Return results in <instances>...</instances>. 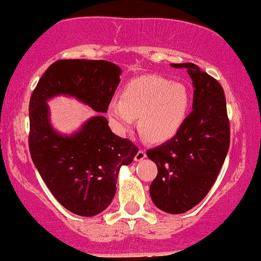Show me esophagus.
<instances>
[{"mask_svg":"<svg viewBox=\"0 0 261 261\" xmlns=\"http://www.w3.org/2000/svg\"><path fill=\"white\" fill-rule=\"evenodd\" d=\"M144 159H146V152H144V150H139V152L136 153L135 157H134L135 162H141Z\"/></svg>","mask_w":261,"mask_h":261,"instance_id":"1","label":"esophagus"}]
</instances>
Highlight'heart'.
Segmentation results:
<instances>
[{
  "instance_id": "heart-1",
  "label": "heart",
  "mask_w": 261,
  "mask_h": 261,
  "mask_svg": "<svg viewBox=\"0 0 261 261\" xmlns=\"http://www.w3.org/2000/svg\"><path fill=\"white\" fill-rule=\"evenodd\" d=\"M190 105V92L182 83L144 75L123 88L120 99L109 102L108 113L119 133L127 132L139 118L140 134L150 143H164L180 130Z\"/></svg>"
}]
</instances>
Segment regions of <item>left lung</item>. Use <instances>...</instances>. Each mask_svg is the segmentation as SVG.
Here are the masks:
<instances>
[{
  "label": "left lung",
  "mask_w": 261,
  "mask_h": 261,
  "mask_svg": "<svg viewBox=\"0 0 261 261\" xmlns=\"http://www.w3.org/2000/svg\"><path fill=\"white\" fill-rule=\"evenodd\" d=\"M193 84V111L177 135L149 149L157 165L150 196L157 208L182 214L196 206L214 185L230 144V126L221 84L194 63H179Z\"/></svg>",
  "instance_id": "left-lung-1"
}]
</instances>
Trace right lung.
I'll list each match as a JSON object with an SVG mask.
<instances>
[{
  "label": "right lung",
  "mask_w": 261,
  "mask_h": 261,
  "mask_svg": "<svg viewBox=\"0 0 261 261\" xmlns=\"http://www.w3.org/2000/svg\"><path fill=\"white\" fill-rule=\"evenodd\" d=\"M121 69L104 60H60L48 67L30 99L29 146L33 164L54 198L80 216H95L110 206L122 165L139 151L112 133L102 114L77 130L62 134L52 126L47 101L72 97L98 113L108 112Z\"/></svg>",
  "instance_id": "obj_1"
}]
</instances>
